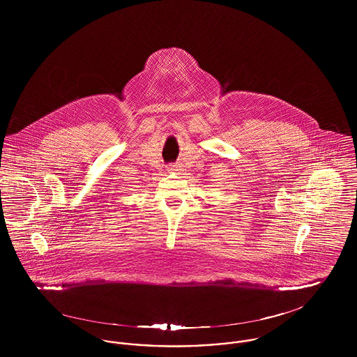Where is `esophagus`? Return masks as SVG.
<instances>
[{"instance_id": "esophagus-1", "label": "esophagus", "mask_w": 357, "mask_h": 357, "mask_svg": "<svg viewBox=\"0 0 357 357\" xmlns=\"http://www.w3.org/2000/svg\"><path fill=\"white\" fill-rule=\"evenodd\" d=\"M180 170L178 165H169L167 166V173H177Z\"/></svg>"}]
</instances>
